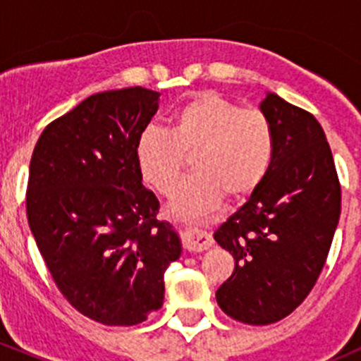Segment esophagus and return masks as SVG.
Returning a JSON list of instances; mask_svg holds the SVG:
<instances>
[{
    "mask_svg": "<svg viewBox=\"0 0 361 361\" xmlns=\"http://www.w3.org/2000/svg\"><path fill=\"white\" fill-rule=\"evenodd\" d=\"M183 246L188 251H204L213 246V239H211V235L207 232L188 227L183 235Z\"/></svg>",
    "mask_w": 361,
    "mask_h": 361,
    "instance_id": "1",
    "label": "esophagus"
}]
</instances>
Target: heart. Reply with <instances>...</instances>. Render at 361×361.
<instances>
[{
	"label": "heart",
	"instance_id": "b5f03b06",
	"mask_svg": "<svg viewBox=\"0 0 361 361\" xmlns=\"http://www.w3.org/2000/svg\"><path fill=\"white\" fill-rule=\"evenodd\" d=\"M274 129L260 108H241L216 92H197L171 116V129L148 126L136 143V160L148 185L167 194L188 157L195 171L171 195V209L201 218L221 197L243 201L267 176L274 159Z\"/></svg>",
	"mask_w": 361,
	"mask_h": 361
}]
</instances>
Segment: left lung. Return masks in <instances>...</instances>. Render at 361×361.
I'll return each instance as SVG.
<instances>
[{"label":"left lung","mask_w":361,"mask_h":361,"mask_svg":"<svg viewBox=\"0 0 361 361\" xmlns=\"http://www.w3.org/2000/svg\"><path fill=\"white\" fill-rule=\"evenodd\" d=\"M260 110L274 129L272 166L214 232L235 260L216 302L248 325L279 322L304 302L325 265L341 214V183L318 120L271 92Z\"/></svg>","instance_id":"1"}]
</instances>
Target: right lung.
<instances>
[{
    "mask_svg": "<svg viewBox=\"0 0 361 361\" xmlns=\"http://www.w3.org/2000/svg\"><path fill=\"white\" fill-rule=\"evenodd\" d=\"M159 96L127 87L87 97L43 129L29 164L25 211L39 253L69 304L108 326L160 309L164 272L181 255L136 160Z\"/></svg>",
    "mask_w": 361,
    "mask_h": 361,
    "instance_id": "add662e5",
    "label": "right lung"
}]
</instances>
